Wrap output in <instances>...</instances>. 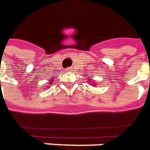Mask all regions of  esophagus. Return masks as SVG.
Returning a JSON list of instances; mask_svg holds the SVG:
<instances>
[{
  "label": "esophagus",
  "instance_id": "34e87169",
  "mask_svg": "<svg viewBox=\"0 0 150 150\" xmlns=\"http://www.w3.org/2000/svg\"><path fill=\"white\" fill-rule=\"evenodd\" d=\"M66 71H71V67H68V68H67V69H66Z\"/></svg>",
  "mask_w": 150,
  "mask_h": 150
}]
</instances>
